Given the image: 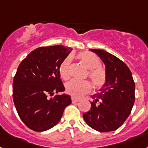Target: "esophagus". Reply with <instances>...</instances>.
I'll use <instances>...</instances> for the list:
<instances>
[{"label":"esophagus","instance_id":"34e87169","mask_svg":"<svg viewBox=\"0 0 148 148\" xmlns=\"http://www.w3.org/2000/svg\"><path fill=\"white\" fill-rule=\"evenodd\" d=\"M79 98H76V97H72V102H73V103H77V102H79Z\"/></svg>","mask_w":148,"mask_h":148}]
</instances>
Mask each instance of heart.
<instances>
[{"instance_id":"heart-1","label":"heart","mask_w":148,"mask_h":148,"mask_svg":"<svg viewBox=\"0 0 148 148\" xmlns=\"http://www.w3.org/2000/svg\"><path fill=\"white\" fill-rule=\"evenodd\" d=\"M78 58L81 63L89 69L88 76L96 88H101L106 82V72L101 68V62L97 55L83 51L78 54ZM71 57H67L62 62L59 67L60 75L63 79H68L70 75ZM91 85L88 81H78L73 79L66 85V91L74 97H80L91 91Z\"/></svg>"}]
</instances>
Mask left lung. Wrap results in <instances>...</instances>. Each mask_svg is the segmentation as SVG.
Here are the masks:
<instances>
[{"instance_id": "1", "label": "left lung", "mask_w": 148, "mask_h": 148, "mask_svg": "<svg viewBox=\"0 0 148 148\" xmlns=\"http://www.w3.org/2000/svg\"><path fill=\"white\" fill-rule=\"evenodd\" d=\"M103 61L106 82L91 96V110L83 114L85 123L96 131L112 132L119 129L131 113L135 103V85L125 63L103 50L90 49Z\"/></svg>"}]
</instances>
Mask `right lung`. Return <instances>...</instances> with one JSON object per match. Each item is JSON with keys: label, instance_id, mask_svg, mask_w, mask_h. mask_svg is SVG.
I'll use <instances>...</instances> for the list:
<instances>
[{"label": "right lung", "instance_id": "1", "mask_svg": "<svg viewBox=\"0 0 148 148\" xmlns=\"http://www.w3.org/2000/svg\"><path fill=\"white\" fill-rule=\"evenodd\" d=\"M72 50L63 45L41 47L27 55L19 64L13 82V98L21 120L29 129L44 132L60 120L72 103L65 91L59 67Z\"/></svg>", "mask_w": 148, "mask_h": 148}]
</instances>
